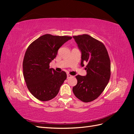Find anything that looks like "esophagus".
Returning a JSON list of instances; mask_svg holds the SVG:
<instances>
[{
  "instance_id": "esophagus-1",
  "label": "esophagus",
  "mask_w": 134,
  "mask_h": 134,
  "mask_svg": "<svg viewBox=\"0 0 134 134\" xmlns=\"http://www.w3.org/2000/svg\"><path fill=\"white\" fill-rule=\"evenodd\" d=\"M71 76H72L70 74H67V78H71Z\"/></svg>"
}]
</instances>
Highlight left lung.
<instances>
[{
  "mask_svg": "<svg viewBox=\"0 0 134 134\" xmlns=\"http://www.w3.org/2000/svg\"><path fill=\"white\" fill-rule=\"evenodd\" d=\"M82 52L81 65L88 64L85 69L86 76H76L77 84L72 88L76 98L84 102L97 99L107 86L111 76V62L104 44L91 36L84 34L74 36Z\"/></svg>",
  "mask_w": 134,
  "mask_h": 134,
  "instance_id": "8db88e82",
  "label": "left lung"
}]
</instances>
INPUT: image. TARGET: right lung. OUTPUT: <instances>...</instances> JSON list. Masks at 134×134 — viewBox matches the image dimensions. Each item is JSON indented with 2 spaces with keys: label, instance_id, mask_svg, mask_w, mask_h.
<instances>
[{
  "label": "right lung",
  "instance_id": "add662e5",
  "mask_svg": "<svg viewBox=\"0 0 134 134\" xmlns=\"http://www.w3.org/2000/svg\"><path fill=\"white\" fill-rule=\"evenodd\" d=\"M71 38L46 34L28 47L23 62V76L27 88L35 98L47 101L58 94L66 74L64 71L57 72L50 68L49 65L59 48Z\"/></svg>",
  "mask_w": 134,
  "mask_h": 134
}]
</instances>
